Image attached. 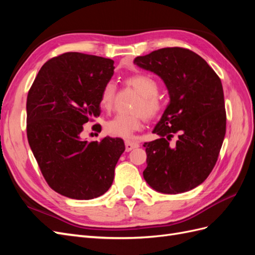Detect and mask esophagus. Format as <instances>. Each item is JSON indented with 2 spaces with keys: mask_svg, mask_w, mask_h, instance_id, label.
Segmentation results:
<instances>
[{
  "mask_svg": "<svg viewBox=\"0 0 255 255\" xmlns=\"http://www.w3.org/2000/svg\"><path fill=\"white\" fill-rule=\"evenodd\" d=\"M138 146H139V144H138V143L135 142V141H129V140H127V141H126V151H127V152L132 151L133 149L138 148Z\"/></svg>",
  "mask_w": 255,
  "mask_h": 255,
  "instance_id": "34e87169",
  "label": "esophagus"
}]
</instances>
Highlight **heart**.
I'll return each instance as SVG.
<instances>
[{
	"label": "heart",
	"mask_w": 255,
	"mask_h": 255,
	"mask_svg": "<svg viewBox=\"0 0 255 255\" xmlns=\"http://www.w3.org/2000/svg\"><path fill=\"white\" fill-rule=\"evenodd\" d=\"M127 84L134 88L141 96L140 100L135 105L134 112L137 115H117L113 119L109 120L105 125V130L107 134L113 137H119L128 139L133 133L139 129L142 125V115L145 118L152 119L160 113L161 101L157 97L158 84L146 74H135L127 79ZM116 100V85L113 82H107L100 95V106L101 109L111 112L114 107Z\"/></svg>",
	"instance_id": "1"
}]
</instances>
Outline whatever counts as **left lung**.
Wrapping results in <instances>:
<instances>
[{
	"instance_id": "obj_1",
	"label": "left lung",
	"mask_w": 255,
	"mask_h": 255,
	"mask_svg": "<svg viewBox=\"0 0 255 255\" xmlns=\"http://www.w3.org/2000/svg\"><path fill=\"white\" fill-rule=\"evenodd\" d=\"M134 64L158 75L170 98L153 129L159 138L143 144L144 180L161 194L194 189L212 172L225 139L227 116L219 76L198 54L176 47L138 56ZM174 134L176 143L169 145Z\"/></svg>"
}]
</instances>
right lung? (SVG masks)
Wrapping results in <instances>:
<instances>
[{
    "label": "right lung",
    "instance_id": "obj_1",
    "mask_svg": "<svg viewBox=\"0 0 255 255\" xmlns=\"http://www.w3.org/2000/svg\"><path fill=\"white\" fill-rule=\"evenodd\" d=\"M114 69L110 58L64 53L41 67L28 91V143L45 181L61 196L90 200L112 186L125 142L109 136L88 142L81 134L100 116V95Z\"/></svg>",
    "mask_w": 255,
    "mask_h": 255
}]
</instances>
